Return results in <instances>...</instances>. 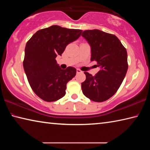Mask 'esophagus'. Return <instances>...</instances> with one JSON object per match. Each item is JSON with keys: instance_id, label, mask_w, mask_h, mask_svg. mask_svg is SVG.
I'll use <instances>...</instances> for the list:
<instances>
[{"instance_id": "34e87169", "label": "esophagus", "mask_w": 150, "mask_h": 150, "mask_svg": "<svg viewBox=\"0 0 150 150\" xmlns=\"http://www.w3.org/2000/svg\"><path fill=\"white\" fill-rule=\"evenodd\" d=\"M82 71H81L80 70V69H77V73H81Z\"/></svg>"}]
</instances>
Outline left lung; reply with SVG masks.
I'll return each mask as SVG.
<instances>
[{
	"label": "left lung",
	"mask_w": 150,
	"mask_h": 150,
	"mask_svg": "<svg viewBox=\"0 0 150 150\" xmlns=\"http://www.w3.org/2000/svg\"><path fill=\"white\" fill-rule=\"evenodd\" d=\"M91 47V61L97 62L100 70L95 76L84 72L86 80L81 83L83 93L91 100L103 102L116 93L128 70L127 52L116 35L99 30L82 33Z\"/></svg>",
	"instance_id": "1"
}]
</instances>
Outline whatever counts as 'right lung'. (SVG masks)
<instances>
[{
  "label": "right lung",
  "mask_w": 150,
  "mask_h": 150,
  "mask_svg": "<svg viewBox=\"0 0 150 150\" xmlns=\"http://www.w3.org/2000/svg\"><path fill=\"white\" fill-rule=\"evenodd\" d=\"M82 32L54 25L38 30L26 43L24 71L30 87L42 100L53 102L65 96L67 83L75 77L77 70L73 67L61 69L55 58L62 55L66 46L77 40Z\"/></svg>",
  "instance_id": "add662e5"
}]
</instances>
